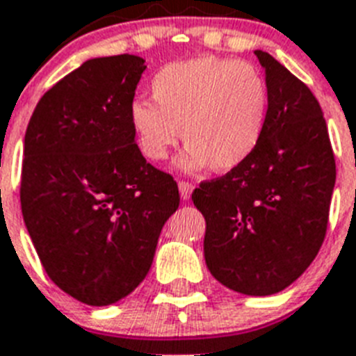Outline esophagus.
<instances>
[{"mask_svg": "<svg viewBox=\"0 0 356 356\" xmlns=\"http://www.w3.org/2000/svg\"><path fill=\"white\" fill-rule=\"evenodd\" d=\"M193 192V184L188 183V181H179V193H181V197L186 201V199L192 197Z\"/></svg>", "mask_w": 356, "mask_h": 356, "instance_id": "34e87169", "label": "esophagus"}]
</instances>
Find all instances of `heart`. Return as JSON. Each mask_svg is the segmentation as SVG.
Masks as SVG:
<instances>
[{"label":"heart","instance_id":"1","mask_svg":"<svg viewBox=\"0 0 356 356\" xmlns=\"http://www.w3.org/2000/svg\"><path fill=\"white\" fill-rule=\"evenodd\" d=\"M152 97L155 104H131L129 122L138 149L153 163L166 159L183 133L188 148L181 168L195 172L212 164L216 172H232L261 140L268 89L250 63L213 56L172 63L155 74Z\"/></svg>","mask_w":356,"mask_h":356}]
</instances>
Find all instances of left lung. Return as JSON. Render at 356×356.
Returning a JSON list of instances; mask_svg holds the SVG:
<instances>
[{
  "label": "left lung",
  "instance_id": "1",
  "mask_svg": "<svg viewBox=\"0 0 356 356\" xmlns=\"http://www.w3.org/2000/svg\"><path fill=\"white\" fill-rule=\"evenodd\" d=\"M267 122L239 168L201 183L192 201L207 221L204 259L225 287L268 296L289 287L325 238L337 166L327 126L311 89L268 53Z\"/></svg>",
  "mask_w": 356,
  "mask_h": 356
}]
</instances>
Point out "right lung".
<instances>
[{"label":"right lung","instance_id":"right-lung-1","mask_svg":"<svg viewBox=\"0 0 356 356\" xmlns=\"http://www.w3.org/2000/svg\"><path fill=\"white\" fill-rule=\"evenodd\" d=\"M144 69L135 54L91 58L40 98L25 133L29 236L49 278L97 307L146 278L179 208L177 183L146 163L129 122Z\"/></svg>","mask_w":356,"mask_h":356}]
</instances>
